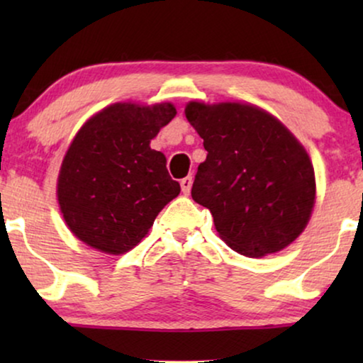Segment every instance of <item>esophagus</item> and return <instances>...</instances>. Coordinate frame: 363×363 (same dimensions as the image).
<instances>
[{
    "label": "esophagus",
    "mask_w": 363,
    "mask_h": 363,
    "mask_svg": "<svg viewBox=\"0 0 363 363\" xmlns=\"http://www.w3.org/2000/svg\"><path fill=\"white\" fill-rule=\"evenodd\" d=\"M191 183H193V178H191V177H185V178H183V180L180 182V185H182V191L185 193V195H190Z\"/></svg>",
    "instance_id": "esophagus-1"
}]
</instances>
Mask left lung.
<instances>
[{
    "instance_id": "left-lung-1",
    "label": "left lung",
    "mask_w": 363,
    "mask_h": 363,
    "mask_svg": "<svg viewBox=\"0 0 363 363\" xmlns=\"http://www.w3.org/2000/svg\"><path fill=\"white\" fill-rule=\"evenodd\" d=\"M185 116L208 152L191 196L231 250L261 257L304 231L315 201L306 148L271 113L240 102H190Z\"/></svg>"
}]
</instances>
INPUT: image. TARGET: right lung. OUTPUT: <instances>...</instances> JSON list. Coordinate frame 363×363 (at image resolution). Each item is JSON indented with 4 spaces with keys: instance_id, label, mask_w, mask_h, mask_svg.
<instances>
[{
    "instance_id": "1",
    "label": "right lung",
    "mask_w": 363,
    "mask_h": 363,
    "mask_svg": "<svg viewBox=\"0 0 363 363\" xmlns=\"http://www.w3.org/2000/svg\"><path fill=\"white\" fill-rule=\"evenodd\" d=\"M175 113L170 102H118L84 123L57 178L59 208L74 236L108 255H123L145 238L180 193L165 155L150 148Z\"/></svg>"
}]
</instances>
